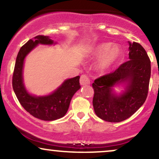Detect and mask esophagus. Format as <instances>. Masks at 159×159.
Instances as JSON below:
<instances>
[{
    "mask_svg": "<svg viewBox=\"0 0 159 159\" xmlns=\"http://www.w3.org/2000/svg\"><path fill=\"white\" fill-rule=\"evenodd\" d=\"M80 84H81V85L90 84V78L86 75H81V78H80Z\"/></svg>",
    "mask_w": 159,
    "mask_h": 159,
    "instance_id": "esophagus-1",
    "label": "esophagus"
}]
</instances>
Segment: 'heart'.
I'll return each mask as SVG.
<instances>
[{
  "label": "heart",
  "instance_id": "obj_1",
  "mask_svg": "<svg viewBox=\"0 0 159 159\" xmlns=\"http://www.w3.org/2000/svg\"><path fill=\"white\" fill-rule=\"evenodd\" d=\"M122 49L118 45H113L111 43H103L95 47L93 55L99 57L98 69L100 71H106L116 64L122 57Z\"/></svg>",
  "mask_w": 159,
  "mask_h": 159
}]
</instances>
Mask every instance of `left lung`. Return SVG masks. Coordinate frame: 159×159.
Wrapping results in <instances>:
<instances>
[{
  "mask_svg": "<svg viewBox=\"0 0 159 159\" xmlns=\"http://www.w3.org/2000/svg\"><path fill=\"white\" fill-rule=\"evenodd\" d=\"M129 61L114 72L96 78L93 83L94 111L102 120L119 123L130 117L147 99L151 75L150 60L139 43H129ZM120 83H127V90L120 96L112 88Z\"/></svg>",
  "mask_w": 159,
  "mask_h": 159,
  "instance_id": "1",
  "label": "left lung"
}]
</instances>
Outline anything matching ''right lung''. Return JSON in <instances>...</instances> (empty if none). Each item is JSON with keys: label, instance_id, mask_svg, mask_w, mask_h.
<instances>
[{"label": "right lung", "instance_id": "obj_1", "mask_svg": "<svg viewBox=\"0 0 159 159\" xmlns=\"http://www.w3.org/2000/svg\"><path fill=\"white\" fill-rule=\"evenodd\" d=\"M53 43L52 39L43 35L36 36L28 40L18 53L12 75V88L21 106L33 116L45 121L63 117L68 111L73 95L81 88L80 76H76L66 80L57 90L48 96L36 97L29 94L25 90L22 78L25 57L38 44L51 45Z\"/></svg>", "mask_w": 159, "mask_h": 159}]
</instances>
